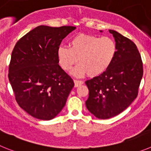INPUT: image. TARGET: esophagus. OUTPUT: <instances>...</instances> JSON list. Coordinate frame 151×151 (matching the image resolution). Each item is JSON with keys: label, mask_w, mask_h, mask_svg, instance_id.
<instances>
[{"label": "esophagus", "mask_w": 151, "mask_h": 151, "mask_svg": "<svg viewBox=\"0 0 151 151\" xmlns=\"http://www.w3.org/2000/svg\"><path fill=\"white\" fill-rule=\"evenodd\" d=\"M83 83V81L74 80V86H75V87H77V86H79L82 85Z\"/></svg>", "instance_id": "esophagus-1"}]
</instances>
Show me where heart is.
<instances>
[{
  "label": "heart",
  "instance_id": "1",
  "mask_svg": "<svg viewBox=\"0 0 151 151\" xmlns=\"http://www.w3.org/2000/svg\"><path fill=\"white\" fill-rule=\"evenodd\" d=\"M116 54V44L110 37L80 34L69 42V48L59 47L57 57L65 70L71 69L78 59L79 64L71 74L81 77L87 73L96 77L104 73L111 66Z\"/></svg>",
  "mask_w": 151,
  "mask_h": 151
}]
</instances>
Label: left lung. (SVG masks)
Listing matches in <instances>:
<instances>
[{
    "label": "left lung",
    "mask_w": 151,
    "mask_h": 151,
    "mask_svg": "<svg viewBox=\"0 0 151 151\" xmlns=\"http://www.w3.org/2000/svg\"><path fill=\"white\" fill-rule=\"evenodd\" d=\"M101 32V31H100ZM116 54L108 70L86 81L89 98L86 106L99 119H109L123 112L138 96L143 64L136 45L114 30Z\"/></svg>",
    "instance_id": "8db88e82"
}]
</instances>
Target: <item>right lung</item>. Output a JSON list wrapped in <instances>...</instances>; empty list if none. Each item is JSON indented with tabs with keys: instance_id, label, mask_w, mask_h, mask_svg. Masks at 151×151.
Here are the masks:
<instances>
[{
	"instance_id": "add662e5",
	"label": "right lung",
	"mask_w": 151,
	"mask_h": 151,
	"mask_svg": "<svg viewBox=\"0 0 151 151\" xmlns=\"http://www.w3.org/2000/svg\"><path fill=\"white\" fill-rule=\"evenodd\" d=\"M75 28L40 25L15 45L8 77L18 104L33 117L50 120L65 105L74 83L59 66L57 50Z\"/></svg>"
}]
</instances>
